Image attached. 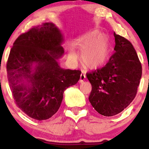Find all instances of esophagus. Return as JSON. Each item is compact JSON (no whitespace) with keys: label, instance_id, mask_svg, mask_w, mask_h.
Masks as SVG:
<instances>
[{"label":"esophagus","instance_id":"esophagus-1","mask_svg":"<svg viewBox=\"0 0 149 149\" xmlns=\"http://www.w3.org/2000/svg\"><path fill=\"white\" fill-rule=\"evenodd\" d=\"M85 78H86V76H85V73H81V75H80V82L84 81Z\"/></svg>","mask_w":149,"mask_h":149}]
</instances>
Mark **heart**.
I'll list each match as a JSON object with an SVG mask.
<instances>
[{
    "mask_svg": "<svg viewBox=\"0 0 149 149\" xmlns=\"http://www.w3.org/2000/svg\"><path fill=\"white\" fill-rule=\"evenodd\" d=\"M76 45L80 52L82 63L88 69H98L105 64L110 57L109 39L99 30L92 31L82 36ZM69 54L73 60L78 59V52L74 47L70 48Z\"/></svg>",
    "mask_w": 149,
    "mask_h": 149,
    "instance_id": "1",
    "label": "heart"
}]
</instances>
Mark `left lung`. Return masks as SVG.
Here are the masks:
<instances>
[{
  "label": "left lung",
  "instance_id": "8db88e82",
  "mask_svg": "<svg viewBox=\"0 0 149 149\" xmlns=\"http://www.w3.org/2000/svg\"><path fill=\"white\" fill-rule=\"evenodd\" d=\"M115 53L100 69L86 74L92 85L89 101L99 113L113 116L127 108L136 96L142 68L134 47L113 33Z\"/></svg>",
  "mask_w": 149,
  "mask_h": 149
}]
</instances>
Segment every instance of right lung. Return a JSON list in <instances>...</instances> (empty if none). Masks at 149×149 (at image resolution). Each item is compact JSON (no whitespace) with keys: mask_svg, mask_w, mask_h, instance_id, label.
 <instances>
[{"mask_svg":"<svg viewBox=\"0 0 149 149\" xmlns=\"http://www.w3.org/2000/svg\"><path fill=\"white\" fill-rule=\"evenodd\" d=\"M64 39L54 24L43 23L16 39L7 62L10 88L17 106L37 120H47L60 107L65 90L80 79L79 70L64 69Z\"/></svg>","mask_w":149,"mask_h":149,"instance_id":"right-lung-1","label":"right lung"}]
</instances>
